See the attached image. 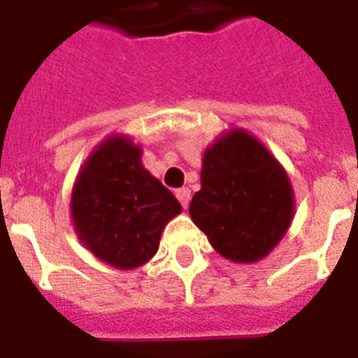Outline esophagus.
<instances>
[{
  "label": "esophagus",
  "mask_w": 358,
  "mask_h": 358,
  "mask_svg": "<svg viewBox=\"0 0 358 358\" xmlns=\"http://www.w3.org/2000/svg\"><path fill=\"white\" fill-rule=\"evenodd\" d=\"M175 196L179 199V202L183 204V208L189 206V202H191V191L183 187V189H179V191H175Z\"/></svg>",
  "instance_id": "1"
}]
</instances>
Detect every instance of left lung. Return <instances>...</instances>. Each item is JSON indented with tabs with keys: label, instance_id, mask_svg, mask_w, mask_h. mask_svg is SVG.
Here are the masks:
<instances>
[{
	"label": "left lung",
	"instance_id": "left-lung-1",
	"mask_svg": "<svg viewBox=\"0 0 358 358\" xmlns=\"http://www.w3.org/2000/svg\"><path fill=\"white\" fill-rule=\"evenodd\" d=\"M189 214L215 252L237 264H252L287 233L295 194L272 152L245 129H231L204 150L200 191Z\"/></svg>",
	"mask_w": 358,
	"mask_h": 358
}]
</instances>
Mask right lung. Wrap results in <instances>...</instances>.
<instances>
[{
  "instance_id": "add662e5",
  "label": "right lung",
  "mask_w": 358,
  "mask_h": 358,
  "mask_svg": "<svg viewBox=\"0 0 358 358\" xmlns=\"http://www.w3.org/2000/svg\"><path fill=\"white\" fill-rule=\"evenodd\" d=\"M143 148L111 134L80 167L71 192L75 233L98 260L117 270L146 264L167 222L181 214L173 192L144 169Z\"/></svg>"
}]
</instances>
